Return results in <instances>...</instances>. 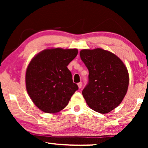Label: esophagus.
Listing matches in <instances>:
<instances>
[{
	"label": "esophagus",
	"mask_w": 148,
	"mask_h": 148,
	"mask_svg": "<svg viewBox=\"0 0 148 148\" xmlns=\"http://www.w3.org/2000/svg\"><path fill=\"white\" fill-rule=\"evenodd\" d=\"M78 87H79V89H81L82 88V82H79V83H78Z\"/></svg>",
	"instance_id": "esophagus-1"
}]
</instances>
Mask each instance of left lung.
I'll return each instance as SVG.
<instances>
[{"label":"left lung","instance_id":"left-lung-1","mask_svg":"<svg viewBox=\"0 0 148 148\" xmlns=\"http://www.w3.org/2000/svg\"><path fill=\"white\" fill-rule=\"evenodd\" d=\"M80 57L89 71L88 83L82 91L86 103L101 114L110 112L127 94V67L118 56L102 48L81 50Z\"/></svg>","mask_w":148,"mask_h":148}]
</instances>
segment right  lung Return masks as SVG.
Wrapping results in <instances>:
<instances>
[{
    "label": "right lung",
    "instance_id": "1",
    "mask_svg": "<svg viewBox=\"0 0 148 148\" xmlns=\"http://www.w3.org/2000/svg\"><path fill=\"white\" fill-rule=\"evenodd\" d=\"M77 53V49H46L30 61L26 70V90L34 104L42 111L59 112L67 106L78 90L67 68Z\"/></svg>",
    "mask_w": 148,
    "mask_h": 148
}]
</instances>
